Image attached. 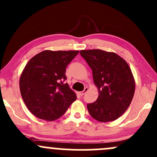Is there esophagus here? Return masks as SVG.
I'll use <instances>...</instances> for the list:
<instances>
[{
  "label": "esophagus",
  "mask_w": 157,
  "mask_h": 157,
  "mask_svg": "<svg viewBox=\"0 0 157 157\" xmlns=\"http://www.w3.org/2000/svg\"><path fill=\"white\" fill-rule=\"evenodd\" d=\"M88 90H89V89H88L87 87H86V88H85V89H84L83 91H80V95H81V96H82V95H84L85 94H86V92H87Z\"/></svg>",
  "instance_id": "obj_1"
}]
</instances>
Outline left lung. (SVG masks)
<instances>
[{
	"label": "left lung",
	"mask_w": 157,
	"mask_h": 157,
	"mask_svg": "<svg viewBox=\"0 0 157 157\" xmlns=\"http://www.w3.org/2000/svg\"><path fill=\"white\" fill-rule=\"evenodd\" d=\"M80 55L92 70L99 91L97 100L87 104L89 112L97 121H113L123 114L132 101L135 82L126 61L113 53L100 49L82 50Z\"/></svg>",
	"instance_id": "obj_1"
}]
</instances>
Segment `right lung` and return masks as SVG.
I'll return each mask as SVG.
<instances>
[{
    "instance_id": "right-lung-1",
    "label": "right lung",
    "mask_w": 157,
    "mask_h": 157,
    "mask_svg": "<svg viewBox=\"0 0 157 157\" xmlns=\"http://www.w3.org/2000/svg\"><path fill=\"white\" fill-rule=\"evenodd\" d=\"M79 51L41 52L28 62L20 90L30 112L41 120L53 121L64 114L77 99L66 81V67Z\"/></svg>"
}]
</instances>
